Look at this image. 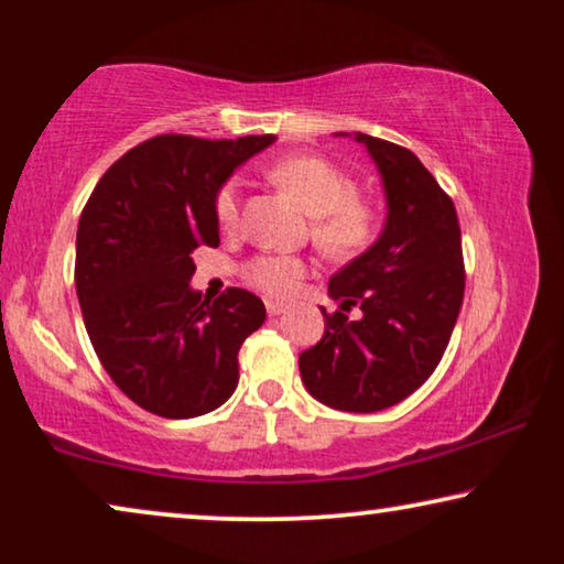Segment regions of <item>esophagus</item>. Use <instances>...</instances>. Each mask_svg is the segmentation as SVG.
I'll use <instances>...</instances> for the list:
<instances>
[{"label":"esophagus","instance_id":"esophagus-1","mask_svg":"<svg viewBox=\"0 0 564 564\" xmlns=\"http://www.w3.org/2000/svg\"><path fill=\"white\" fill-rule=\"evenodd\" d=\"M267 313L269 315H282V313H288V305H284V303H272V300H269Z\"/></svg>","mask_w":564,"mask_h":564}]
</instances>
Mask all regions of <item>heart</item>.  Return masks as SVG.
Returning a JSON list of instances; mask_svg holds the SVG:
<instances>
[{"mask_svg": "<svg viewBox=\"0 0 564 564\" xmlns=\"http://www.w3.org/2000/svg\"><path fill=\"white\" fill-rule=\"evenodd\" d=\"M269 180L290 195L313 220V238L330 257H349L369 243L375 234V210L357 199L349 174L321 156H288L269 169ZM215 213L223 226L238 220V189H220ZM249 280L267 295L288 297L297 290L305 267L295 257H259L249 264Z\"/></svg>", "mask_w": 564, "mask_h": 564, "instance_id": "1", "label": "heart"}]
</instances>
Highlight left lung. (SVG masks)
<instances>
[{
    "label": "left lung",
    "mask_w": 564,
    "mask_h": 564,
    "mask_svg": "<svg viewBox=\"0 0 564 564\" xmlns=\"http://www.w3.org/2000/svg\"><path fill=\"white\" fill-rule=\"evenodd\" d=\"M351 135V133H336ZM375 161L384 226L365 253L328 280L338 311L300 354L305 390L323 405L375 413L405 400L434 372L465 297L457 210L419 156L382 138L354 133ZM357 304L362 315H345Z\"/></svg>",
    "instance_id": "1"
}]
</instances>
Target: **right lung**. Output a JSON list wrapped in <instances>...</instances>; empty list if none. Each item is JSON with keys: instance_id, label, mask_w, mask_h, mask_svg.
I'll use <instances>...</instances> for the list:
<instances>
[{"instance_id": "obj_1", "label": "right lung", "mask_w": 564, "mask_h": 564, "mask_svg": "<svg viewBox=\"0 0 564 564\" xmlns=\"http://www.w3.org/2000/svg\"><path fill=\"white\" fill-rule=\"evenodd\" d=\"M274 135H156L102 174L76 230V295L112 382L145 411L195 419L234 395L238 349L267 318L249 290L210 303L192 251L218 246L215 199Z\"/></svg>"}]
</instances>
